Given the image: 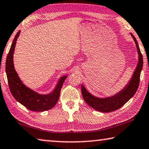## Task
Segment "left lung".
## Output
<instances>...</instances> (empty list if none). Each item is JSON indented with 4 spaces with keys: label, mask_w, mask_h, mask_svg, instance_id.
<instances>
[{
    "label": "left lung",
    "mask_w": 149,
    "mask_h": 149,
    "mask_svg": "<svg viewBox=\"0 0 149 149\" xmlns=\"http://www.w3.org/2000/svg\"><path fill=\"white\" fill-rule=\"evenodd\" d=\"M135 42L136 49L139 54V62L134 74L130 79L128 84L119 93L115 95L107 98H98L94 97L86 90L83 85H81V93L84 100L89 106L98 111L109 113L119 109L128 101L137 90L140 81L141 72L143 65V55L141 52L137 41L133 34H131Z\"/></svg>",
    "instance_id": "left-lung-1"
}]
</instances>
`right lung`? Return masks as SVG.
Masks as SVG:
<instances>
[{
  "instance_id": "add662e5",
  "label": "right lung",
  "mask_w": 149,
  "mask_h": 149,
  "mask_svg": "<svg viewBox=\"0 0 149 149\" xmlns=\"http://www.w3.org/2000/svg\"><path fill=\"white\" fill-rule=\"evenodd\" d=\"M20 32L15 37L6 60V73L10 91L15 100L28 109L33 111L49 110L57 103L62 85L67 76L61 77L54 90L48 95L38 94L25 86L18 76L13 63V54Z\"/></svg>"
}]
</instances>
